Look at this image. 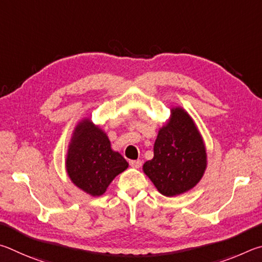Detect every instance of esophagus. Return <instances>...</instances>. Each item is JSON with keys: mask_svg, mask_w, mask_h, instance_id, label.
I'll list each match as a JSON object with an SVG mask.
<instances>
[{"mask_svg": "<svg viewBox=\"0 0 262 262\" xmlns=\"http://www.w3.org/2000/svg\"><path fill=\"white\" fill-rule=\"evenodd\" d=\"M130 166L132 168L139 169L141 167V161H140V160H132V161H130Z\"/></svg>", "mask_w": 262, "mask_h": 262, "instance_id": "obj_1", "label": "esophagus"}]
</instances>
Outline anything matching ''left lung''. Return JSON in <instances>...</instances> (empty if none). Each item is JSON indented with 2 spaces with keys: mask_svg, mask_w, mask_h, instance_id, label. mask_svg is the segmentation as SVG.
I'll use <instances>...</instances> for the list:
<instances>
[{
  "mask_svg": "<svg viewBox=\"0 0 262 262\" xmlns=\"http://www.w3.org/2000/svg\"><path fill=\"white\" fill-rule=\"evenodd\" d=\"M206 168V145L193 118L180 105L171 107L154 143V158L144 163V172L160 193L176 196L193 189Z\"/></svg>",
  "mask_w": 262,
  "mask_h": 262,
  "instance_id": "8db88e82",
  "label": "left lung"
}]
</instances>
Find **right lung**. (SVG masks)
<instances>
[{
	"label": "right lung",
	"instance_id": "obj_1",
	"mask_svg": "<svg viewBox=\"0 0 262 262\" xmlns=\"http://www.w3.org/2000/svg\"><path fill=\"white\" fill-rule=\"evenodd\" d=\"M127 167L126 160L112 148L107 134L90 117L77 123L68 146L66 170L78 189L92 196L102 195Z\"/></svg>",
	"mask_w": 262,
	"mask_h": 262
}]
</instances>
